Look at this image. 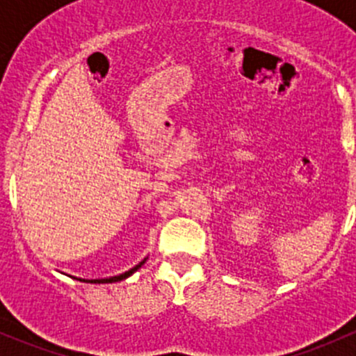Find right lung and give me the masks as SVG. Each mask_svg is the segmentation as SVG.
<instances>
[{
	"label": "right lung",
	"mask_w": 356,
	"mask_h": 356,
	"mask_svg": "<svg viewBox=\"0 0 356 356\" xmlns=\"http://www.w3.org/2000/svg\"><path fill=\"white\" fill-rule=\"evenodd\" d=\"M145 261H146V258H145V260H143V261H139V264L136 265V267H132L131 270L124 272V274H120V275H115V277H108V279H91V281H86V282H95V284H108V282L124 281V279H127L129 275L134 274V272L138 270V268H141V265H145Z\"/></svg>",
	"instance_id": "1"
}]
</instances>
